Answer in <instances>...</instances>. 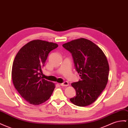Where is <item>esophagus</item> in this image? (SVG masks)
I'll return each mask as SVG.
<instances>
[{"mask_svg":"<svg viewBox=\"0 0 128 128\" xmlns=\"http://www.w3.org/2000/svg\"><path fill=\"white\" fill-rule=\"evenodd\" d=\"M60 85L61 86H64V87H67V86L69 85V83L67 81H65L64 83H62V84H61Z\"/></svg>","mask_w":128,"mask_h":128,"instance_id":"1","label":"esophagus"}]
</instances>
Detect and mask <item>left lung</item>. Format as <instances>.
Here are the masks:
<instances>
[{"label": "left lung", "instance_id": "8db88e82", "mask_svg": "<svg viewBox=\"0 0 128 128\" xmlns=\"http://www.w3.org/2000/svg\"><path fill=\"white\" fill-rule=\"evenodd\" d=\"M62 46L72 54L81 77V80L71 84L76 95L70 101L79 106L91 104L108 83L109 66L106 55L96 44L84 38L73 40Z\"/></svg>", "mask_w": 128, "mask_h": 128}]
</instances>
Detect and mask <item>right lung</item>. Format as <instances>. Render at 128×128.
<instances>
[{"instance_id": "1", "label": "right lung", "mask_w": 128, "mask_h": 128, "mask_svg": "<svg viewBox=\"0 0 128 128\" xmlns=\"http://www.w3.org/2000/svg\"><path fill=\"white\" fill-rule=\"evenodd\" d=\"M58 47L56 43L34 40L20 48L14 58L12 68L13 84L31 104L46 102L56 87L54 83L42 78L41 74L48 54Z\"/></svg>"}]
</instances>
